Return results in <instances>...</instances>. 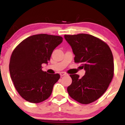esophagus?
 <instances>
[{
  "instance_id": "1",
  "label": "esophagus",
  "mask_w": 125,
  "mask_h": 125,
  "mask_svg": "<svg viewBox=\"0 0 125 125\" xmlns=\"http://www.w3.org/2000/svg\"><path fill=\"white\" fill-rule=\"evenodd\" d=\"M60 74H61V76H63L66 75L67 73H65V72H61V73H60Z\"/></svg>"
}]
</instances>
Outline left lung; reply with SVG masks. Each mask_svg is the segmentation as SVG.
<instances>
[{
	"mask_svg": "<svg viewBox=\"0 0 125 125\" xmlns=\"http://www.w3.org/2000/svg\"><path fill=\"white\" fill-rule=\"evenodd\" d=\"M71 45L74 62L82 63L85 74L81 78L71 74L72 82L67 92L73 99L89 104L104 94L114 75V62L111 50L106 43L88 34L64 36Z\"/></svg>",
	"mask_w": 125,
	"mask_h": 125,
	"instance_id": "obj_1",
	"label": "left lung"
}]
</instances>
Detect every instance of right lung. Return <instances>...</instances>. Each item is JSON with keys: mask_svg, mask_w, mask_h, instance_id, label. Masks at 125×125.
<instances>
[{"mask_svg": "<svg viewBox=\"0 0 125 125\" xmlns=\"http://www.w3.org/2000/svg\"><path fill=\"white\" fill-rule=\"evenodd\" d=\"M62 41L59 36L39 34L25 39L13 51L10 74L16 89L25 100L38 104L51 95L60 74L43 71L42 64L48 63L53 51Z\"/></svg>", "mask_w": 125, "mask_h": 125, "instance_id": "1", "label": "right lung"}]
</instances>
